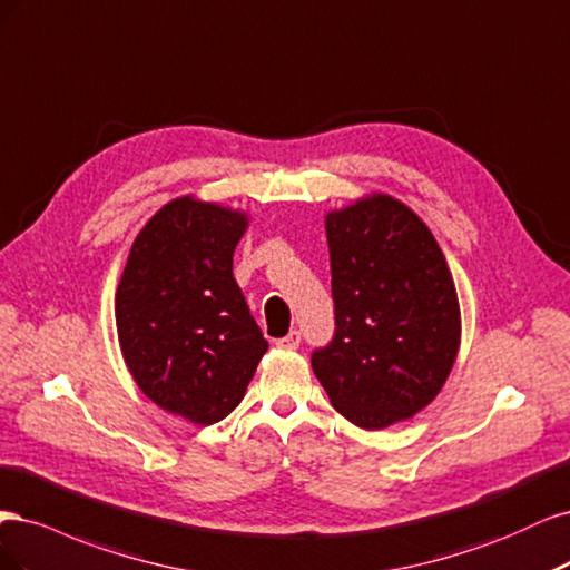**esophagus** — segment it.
<instances>
[{
    "label": "esophagus",
    "mask_w": 570,
    "mask_h": 570,
    "mask_svg": "<svg viewBox=\"0 0 570 570\" xmlns=\"http://www.w3.org/2000/svg\"><path fill=\"white\" fill-rule=\"evenodd\" d=\"M279 347H284V351H296V347L301 345V332H288L284 338L277 341Z\"/></svg>",
    "instance_id": "esophagus-1"
}]
</instances>
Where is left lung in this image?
<instances>
[{"label": "left lung", "instance_id": "8db88e82", "mask_svg": "<svg viewBox=\"0 0 570 570\" xmlns=\"http://www.w3.org/2000/svg\"><path fill=\"white\" fill-rule=\"evenodd\" d=\"M336 336L312 370L338 414L381 431L429 407L452 372L462 312L435 236L410 206L372 191L328 210Z\"/></svg>", "mask_w": 570, "mask_h": 570}]
</instances>
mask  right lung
I'll return each instance as SVG.
<instances>
[{
    "mask_svg": "<svg viewBox=\"0 0 570 570\" xmlns=\"http://www.w3.org/2000/svg\"><path fill=\"white\" fill-rule=\"evenodd\" d=\"M250 215L194 194L141 227L116 291L120 353L139 391L198 426L244 400L267 351L232 274Z\"/></svg>",
    "mask_w": 570,
    "mask_h": 570,
    "instance_id": "obj_1",
    "label": "right lung"
}]
</instances>
